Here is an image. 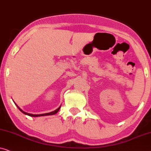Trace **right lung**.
<instances>
[{
	"instance_id": "right-lung-1",
	"label": "right lung",
	"mask_w": 151,
	"mask_h": 151,
	"mask_svg": "<svg viewBox=\"0 0 151 151\" xmlns=\"http://www.w3.org/2000/svg\"><path fill=\"white\" fill-rule=\"evenodd\" d=\"M14 104H15V105L17 106V108H19V109L20 110V111L21 112H23V114H26V115H28V116H34V117H37V116H47V115H53V114H57L58 112H59V109H60V108H61V106H59V108H57V109H56L55 110H54V111H52V112H48V113H44V114H31V113H28V112H25V111H23V110L22 109H21V108H20L19 106H18L17 105V104L15 103L14 102Z\"/></svg>"
}]
</instances>
